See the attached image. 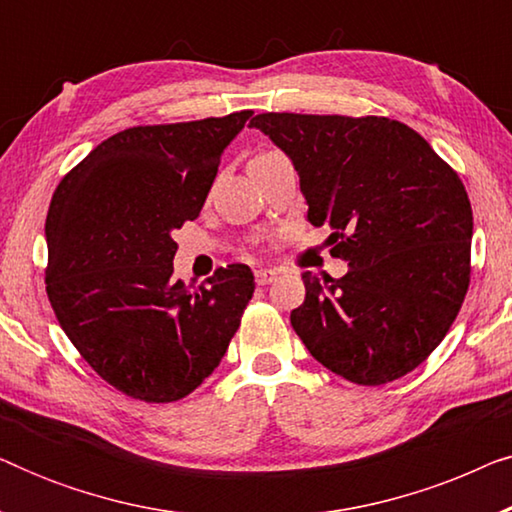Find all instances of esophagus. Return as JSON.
<instances>
[{"label":"esophagus","instance_id":"esophagus-1","mask_svg":"<svg viewBox=\"0 0 512 512\" xmlns=\"http://www.w3.org/2000/svg\"><path fill=\"white\" fill-rule=\"evenodd\" d=\"M254 277H256V284H258V286H265V284L275 282L277 272H275V270H268V268H261V270L254 272Z\"/></svg>","mask_w":512,"mask_h":512}]
</instances>
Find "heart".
Masks as SVG:
<instances>
[{"label":"heart","mask_w":512,"mask_h":512,"mask_svg":"<svg viewBox=\"0 0 512 512\" xmlns=\"http://www.w3.org/2000/svg\"><path fill=\"white\" fill-rule=\"evenodd\" d=\"M270 156H279V153H275V151H263V153H258L256 158H270Z\"/></svg>","instance_id":"1"}]
</instances>
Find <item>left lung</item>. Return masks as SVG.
I'll list each match as a JSON object with an SVG mask.
<instances>
[{"label": "left lung", "mask_w": 512, "mask_h": 512, "mask_svg": "<svg viewBox=\"0 0 512 512\" xmlns=\"http://www.w3.org/2000/svg\"><path fill=\"white\" fill-rule=\"evenodd\" d=\"M298 170L312 226L345 277L305 272L291 326L321 366L380 387L426 361L471 282V200L422 135L387 116L258 114Z\"/></svg>", "instance_id": "obj_1"}]
</instances>
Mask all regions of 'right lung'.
<instances>
[{
	"label": "right lung",
	"instance_id": "obj_1",
	"mask_svg": "<svg viewBox=\"0 0 512 512\" xmlns=\"http://www.w3.org/2000/svg\"><path fill=\"white\" fill-rule=\"evenodd\" d=\"M251 114L116 132L55 188L48 300L88 366L125 396H188L240 328L256 289L251 270L233 263L191 291L174 279L172 235L198 219L223 149Z\"/></svg>",
	"mask_w": 512,
	"mask_h": 512
}]
</instances>
